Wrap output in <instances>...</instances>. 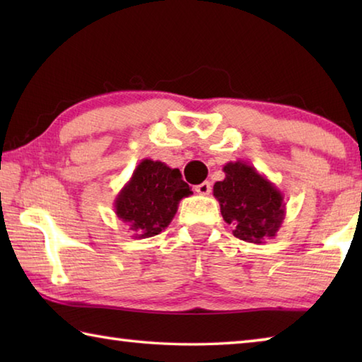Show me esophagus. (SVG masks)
<instances>
[{"mask_svg":"<svg viewBox=\"0 0 362 362\" xmlns=\"http://www.w3.org/2000/svg\"><path fill=\"white\" fill-rule=\"evenodd\" d=\"M194 189L198 194L206 196L212 192V185H211V182H203V183H199V185H196Z\"/></svg>","mask_w":362,"mask_h":362,"instance_id":"obj_1","label":"esophagus"}]
</instances>
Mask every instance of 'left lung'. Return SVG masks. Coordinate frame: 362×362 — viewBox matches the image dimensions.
Listing matches in <instances>:
<instances>
[{"instance_id": "8db88e82", "label": "left lung", "mask_w": 362, "mask_h": 362, "mask_svg": "<svg viewBox=\"0 0 362 362\" xmlns=\"http://www.w3.org/2000/svg\"><path fill=\"white\" fill-rule=\"evenodd\" d=\"M225 179L216 182L214 196L233 235L246 243H265L284 222V196L273 182L250 164L238 159L223 166Z\"/></svg>"}]
</instances>
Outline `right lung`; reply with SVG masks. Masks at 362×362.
I'll list each match as a JSON object with an SVG mask.
<instances>
[{
	"instance_id": "1",
	"label": "right lung",
	"mask_w": 362,
	"mask_h": 362,
	"mask_svg": "<svg viewBox=\"0 0 362 362\" xmlns=\"http://www.w3.org/2000/svg\"><path fill=\"white\" fill-rule=\"evenodd\" d=\"M192 193L179 169L145 158L116 194L115 214L129 225L134 238H151L173 222L179 203Z\"/></svg>"
}]
</instances>
